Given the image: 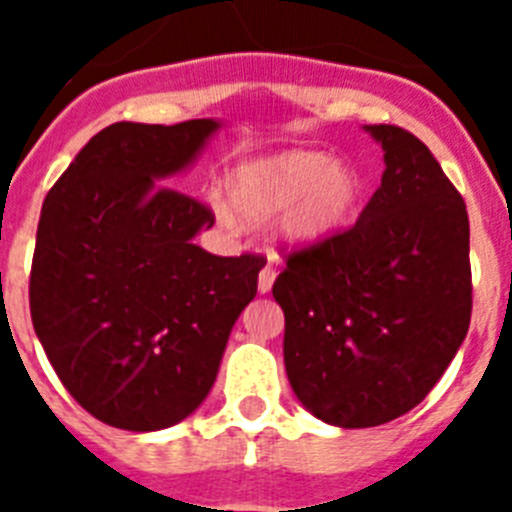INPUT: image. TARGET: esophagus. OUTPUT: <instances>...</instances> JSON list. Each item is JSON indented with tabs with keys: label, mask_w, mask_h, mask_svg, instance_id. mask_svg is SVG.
<instances>
[{
	"label": "esophagus",
	"mask_w": 512,
	"mask_h": 512,
	"mask_svg": "<svg viewBox=\"0 0 512 512\" xmlns=\"http://www.w3.org/2000/svg\"><path fill=\"white\" fill-rule=\"evenodd\" d=\"M274 279H277V269L274 266H264L259 274V292L261 295H266V292H271V287H274Z\"/></svg>",
	"instance_id": "esophagus-1"
}]
</instances>
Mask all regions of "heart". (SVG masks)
<instances>
[{"mask_svg":"<svg viewBox=\"0 0 512 512\" xmlns=\"http://www.w3.org/2000/svg\"><path fill=\"white\" fill-rule=\"evenodd\" d=\"M230 202L248 223L277 220V238L287 248L310 251L336 241L356 223L366 200V179L354 164L325 151H282L246 161L230 176ZM220 220L238 223L220 207Z\"/></svg>","mask_w":512,"mask_h":512,"instance_id":"b5f03b06","label":"heart"}]
</instances>
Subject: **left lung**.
<instances>
[{
    "instance_id": "left-lung-1",
    "label": "left lung",
    "mask_w": 512,
    "mask_h": 512,
    "mask_svg": "<svg viewBox=\"0 0 512 512\" xmlns=\"http://www.w3.org/2000/svg\"><path fill=\"white\" fill-rule=\"evenodd\" d=\"M384 151L382 184L351 230L289 253L274 282L284 366L323 423L372 428L413 410L467 338V205L408 130L364 125Z\"/></svg>"
}]
</instances>
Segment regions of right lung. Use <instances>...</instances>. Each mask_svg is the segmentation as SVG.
Wrapping results in <instances>:
<instances>
[{
    "label": "right lung",
    "mask_w": 512,
    "mask_h": 512,
    "mask_svg": "<svg viewBox=\"0 0 512 512\" xmlns=\"http://www.w3.org/2000/svg\"><path fill=\"white\" fill-rule=\"evenodd\" d=\"M223 122H115L63 171L40 210L30 315L81 408L122 431L182 423L215 384L256 297L261 256H212L215 217L169 187Z\"/></svg>",
    "instance_id": "1"
}]
</instances>
